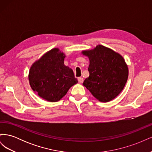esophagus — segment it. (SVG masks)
I'll list each match as a JSON object with an SVG mask.
<instances>
[{"label":"esophagus","instance_id":"1","mask_svg":"<svg viewBox=\"0 0 152 152\" xmlns=\"http://www.w3.org/2000/svg\"><path fill=\"white\" fill-rule=\"evenodd\" d=\"M78 80H79V82L80 84L83 83V82H84L83 78H82V77H79V78H78Z\"/></svg>","mask_w":152,"mask_h":152}]
</instances>
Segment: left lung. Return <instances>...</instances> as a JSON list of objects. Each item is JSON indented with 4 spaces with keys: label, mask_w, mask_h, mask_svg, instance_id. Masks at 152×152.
<instances>
[{
    "label": "left lung",
    "mask_w": 152,
    "mask_h": 152,
    "mask_svg": "<svg viewBox=\"0 0 152 152\" xmlns=\"http://www.w3.org/2000/svg\"><path fill=\"white\" fill-rule=\"evenodd\" d=\"M82 54L89 59V76L84 81L83 86L101 102H108L115 98L123 90L129 75L124 58L102 45L82 50Z\"/></svg>",
    "instance_id": "8db88e82"
}]
</instances>
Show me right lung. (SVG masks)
I'll return each instance as SVG.
<instances>
[{"label": "right lung", "instance_id": "obj_1", "mask_svg": "<svg viewBox=\"0 0 152 152\" xmlns=\"http://www.w3.org/2000/svg\"><path fill=\"white\" fill-rule=\"evenodd\" d=\"M66 56L58 48L45 53L31 66L28 80L31 88L42 99L56 102L78 80L70 68L64 65Z\"/></svg>", "mask_w": 152, "mask_h": 152}]
</instances>
